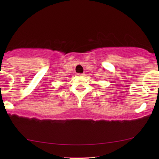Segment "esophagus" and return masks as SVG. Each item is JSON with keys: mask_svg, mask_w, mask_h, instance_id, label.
Masks as SVG:
<instances>
[{"mask_svg": "<svg viewBox=\"0 0 159 159\" xmlns=\"http://www.w3.org/2000/svg\"><path fill=\"white\" fill-rule=\"evenodd\" d=\"M78 75H79V76H83V74H78Z\"/></svg>", "mask_w": 159, "mask_h": 159, "instance_id": "esophagus-1", "label": "esophagus"}]
</instances>
